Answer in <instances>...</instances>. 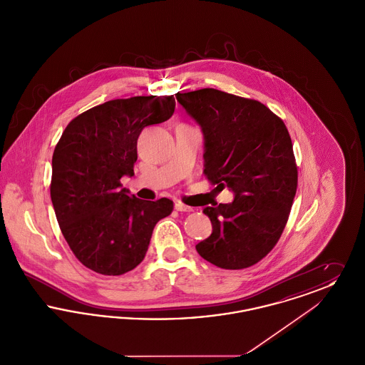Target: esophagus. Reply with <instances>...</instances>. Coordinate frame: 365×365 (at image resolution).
Wrapping results in <instances>:
<instances>
[{
  "instance_id": "esophagus-1",
  "label": "esophagus",
  "mask_w": 365,
  "mask_h": 365,
  "mask_svg": "<svg viewBox=\"0 0 365 365\" xmlns=\"http://www.w3.org/2000/svg\"><path fill=\"white\" fill-rule=\"evenodd\" d=\"M175 209L179 210V212H191V210H192L191 207H187V205L182 204V202H176V204H175Z\"/></svg>"
}]
</instances>
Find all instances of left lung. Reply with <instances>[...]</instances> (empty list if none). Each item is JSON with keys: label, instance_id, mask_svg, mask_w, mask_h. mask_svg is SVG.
<instances>
[{"label": "left lung", "instance_id": "1", "mask_svg": "<svg viewBox=\"0 0 365 365\" xmlns=\"http://www.w3.org/2000/svg\"><path fill=\"white\" fill-rule=\"evenodd\" d=\"M178 103L204 134V174L234 201L207 207L212 234L198 255L225 269L247 268L265 257L284 230L297 191L289 131L256 100L216 88L176 93Z\"/></svg>", "mask_w": 365, "mask_h": 365}]
</instances>
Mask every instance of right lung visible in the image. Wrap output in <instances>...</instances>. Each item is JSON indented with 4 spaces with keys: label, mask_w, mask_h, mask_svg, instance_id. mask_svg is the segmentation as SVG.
<instances>
[{
    "label": "right lung",
    "mask_w": 365,
    "mask_h": 365,
    "mask_svg": "<svg viewBox=\"0 0 365 365\" xmlns=\"http://www.w3.org/2000/svg\"><path fill=\"white\" fill-rule=\"evenodd\" d=\"M174 110V96L112 100L71 120L56 145L53 208L72 253L88 269L112 277L134 269L157 222L171 215V200H139L120 179L134 175L140 131Z\"/></svg>",
    "instance_id": "right-lung-1"
}]
</instances>
